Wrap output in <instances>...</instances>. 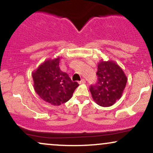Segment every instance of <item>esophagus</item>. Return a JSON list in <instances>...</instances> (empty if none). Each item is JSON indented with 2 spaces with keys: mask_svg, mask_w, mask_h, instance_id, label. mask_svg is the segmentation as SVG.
I'll list each match as a JSON object with an SVG mask.
<instances>
[{
  "mask_svg": "<svg viewBox=\"0 0 153 153\" xmlns=\"http://www.w3.org/2000/svg\"><path fill=\"white\" fill-rule=\"evenodd\" d=\"M85 79L82 78V80H80V82H79V83H80V84H83V83H85Z\"/></svg>",
  "mask_w": 153,
  "mask_h": 153,
  "instance_id": "esophagus-1",
  "label": "esophagus"
}]
</instances>
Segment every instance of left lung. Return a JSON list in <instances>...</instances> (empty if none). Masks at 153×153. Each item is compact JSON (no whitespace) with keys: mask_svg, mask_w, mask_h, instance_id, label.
<instances>
[{"mask_svg":"<svg viewBox=\"0 0 153 153\" xmlns=\"http://www.w3.org/2000/svg\"><path fill=\"white\" fill-rule=\"evenodd\" d=\"M96 74L97 83L90 88L93 99L101 106H112L122 97L127 82V75L114 61L103 59L98 63Z\"/></svg>","mask_w":153,"mask_h":153,"instance_id":"obj_1","label":"left lung"}]
</instances>
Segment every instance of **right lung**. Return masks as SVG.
<instances>
[{
	"instance_id": "obj_1",
	"label": "right lung",
	"mask_w": 153,
	"mask_h": 153,
	"mask_svg": "<svg viewBox=\"0 0 153 153\" xmlns=\"http://www.w3.org/2000/svg\"><path fill=\"white\" fill-rule=\"evenodd\" d=\"M60 57L47 59L32 72L34 88L42 99L52 106L69 101L79 84L59 67Z\"/></svg>"
}]
</instances>
